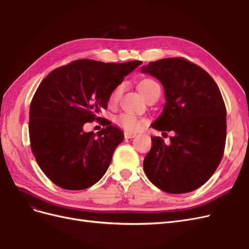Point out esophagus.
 <instances>
[{"label":"esophagus","mask_w":249,"mask_h":249,"mask_svg":"<svg viewBox=\"0 0 249 249\" xmlns=\"http://www.w3.org/2000/svg\"><path fill=\"white\" fill-rule=\"evenodd\" d=\"M124 138H125V139H130V138H134L135 136H136V134H134V133H131V132H124Z\"/></svg>","instance_id":"obj_1"}]
</instances>
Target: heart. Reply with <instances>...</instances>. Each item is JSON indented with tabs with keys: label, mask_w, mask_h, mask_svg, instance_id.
<instances>
[{
	"label": "heart",
	"mask_w": 249,
	"mask_h": 249,
	"mask_svg": "<svg viewBox=\"0 0 249 249\" xmlns=\"http://www.w3.org/2000/svg\"><path fill=\"white\" fill-rule=\"evenodd\" d=\"M157 85L158 84L155 81L150 79H144L139 83L138 87H139L140 92L145 97V95L150 91V89ZM123 90H124L123 84H119L118 86H116L110 95V102L111 103L117 102L120 94L123 93ZM115 122L120 127H122V129H124L126 132H137L141 129V126L143 124V120L140 117H138L136 114H134V113H131V112L120 113L118 116H116Z\"/></svg>",
	"instance_id": "heart-1"
}]
</instances>
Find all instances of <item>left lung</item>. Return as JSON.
<instances>
[{"mask_svg": "<svg viewBox=\"0 0 249 249\" xmlns=\"http://www.w3.org/2000/svg\"><path fill=\"white\" fill-rule=\"evenodd\" d=\"M141 71L159 80L166 96L162 114L152 126L175 132L169 145L161 137H152L143 169L164 192H191L213 176L224 154L227 108L220 90L205 70L185 58L149 62Z\"/></svg>", "mask_w": 249, "mask_h": 249, "instance_id": "8db88e82", "label": "left lung"}]
</instances>
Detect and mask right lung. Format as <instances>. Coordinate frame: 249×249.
<instances>
[{
    "label": "right lung",
    "mask_w": 249,
    "mask_h": 249,
    "mask_svg": "<svg viewBox=\"0 0 249 249\" xmlns=\"http://www.w3.org/2000/svg\"><path fill=\"white\" fill-rule=\"evenodd\" d=\"M141 63L80 59L42 80L30 105V144L37 164L55 185L84 190L106 173L123 133L111 124L96 135L83 131V125L101 119L96 115L107 108L113 90Z\"/></svg>",
    "instance_id": "obj_1"
}]
</instances>
